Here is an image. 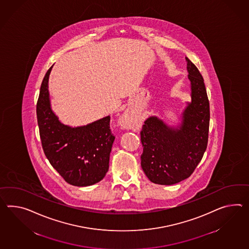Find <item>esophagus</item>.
I'll return each mask as SVG.
<instances>
[{
    "label": "esophagus",
    "instance_id": "obj_1",
    "mask_svg": "<svg viewBox=\"0 0 249 249\" xmlns=\"http://www.w3.org/2000/svg\"><path fill=\"white\" fill-rule=\"evenodd\" d=\"M120 122V125H121L122 127L129 128V127L132 126V124H133V116L130 115V114H128V113H126V114H124L122 117H121L120 122Z\"/></svg>",
    "mask_w": 249,
    "mask_h": 249
}]
</instances>
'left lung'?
Segmentation results:
<instances>
[{"label":"left lung","mask_w":249,"mask_h":249,"mask_svg":"<svg viewBox=\"0 0 249 249\" xmlns=\"http://www.w3.org/2000/svg\"><path fill=\"white\" fill-rule=\"evenodd\" d=\"M192 103L182 113L179 128H173L157 117L145 122L140 132L143 153L141 166L154 183L171 185L188 178L206 150L210 126V103L204 80L187 57Z\"/></svg>","instance_id":"8db88e82"}]
</instances>
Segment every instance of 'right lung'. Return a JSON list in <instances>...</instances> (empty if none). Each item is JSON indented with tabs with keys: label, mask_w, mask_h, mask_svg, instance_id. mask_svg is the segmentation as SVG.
Returning <instances> with one entry per match:
<instances>
[{
	"label": "right lung",
	"mask_w": 249,
	"mask_h": 249,
	"mask_svg": "<svg viewBox=\"0 0 249 249\" xmlns=\"http://www.w3.org/2000/svg\"><path fill=\"white\" fill-rule=\"evenodd\" d=\"M52 67L43 78L36 103L43 150L49 163L69 184L92 185L103 180L109 169V153L115 140L109 128L110 117L83 127L62 124L50 108L48 83Z\"/></svg>",
	"instance_id": "1"
}]
</instances>
